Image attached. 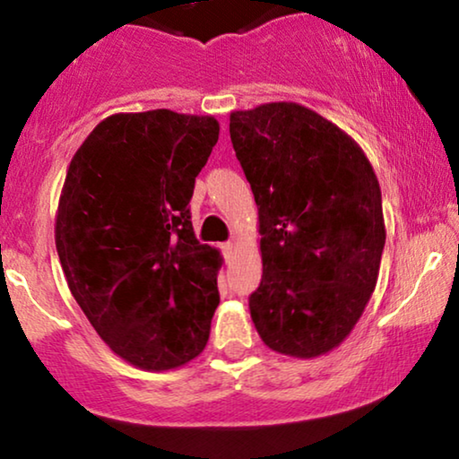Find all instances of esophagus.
Returning <instances> with one entry per match:
<instances>
[{
  "instance_id": "1",
  "label": "esophagus",
  "mask_w": 459,
  "mask_h": 459,
  "mask_svg": "<svg viewBox=\"0 0 459 459\" xmlns=\"http://www.w3.org/2000/svg\"><path fill=\"white\" fill-rule=\"evenodd\" d=\"M221 248H223V253H225V256H230V255H231V250H234V242H225Z\"/></svg>"
}]
</instances>
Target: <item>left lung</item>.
<instances>
[{"instance_id": "left-lung-1", "label": "left lung", "mask_w": 459, "mask_h": 459, "mask_svg": "<svg viewBox=\"0 0 459 459\" xmlns=\"http://www.w3.org/2000/svg\"><path fill=\"white\" fill-rule=\"evenodd\" d=\"M230 137L259 206L255 328L278 353H328L378 280L386 231L374 169L342 129L294 102L231 112Z\"/></svg>"}]
</instances>
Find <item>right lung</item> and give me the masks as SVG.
Listing matches in <instances>:
<instances>
[{"label": "right lung", "instance_id": "1", "mask_svg": "<svg viewBox=\"0 0 459 459\" xmlns=\"http://www.w3.org/2000/svg\"><path fill=\"white\" fill-rule=\"evenodd\" d=\"M217 140L212 117L121 112L68 165L62 272L100 338L148 372L184 366L209 342L221 256L196 240L187 204Z\"/></svg>", "mask_w": 459, "mask_h": 459}]
</instances>
